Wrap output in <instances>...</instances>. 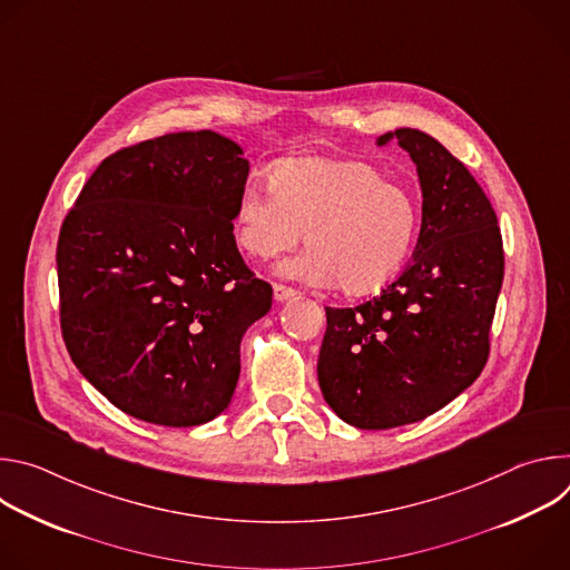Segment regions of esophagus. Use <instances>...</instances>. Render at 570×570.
<instances>
[{
	"label": "esophagus",
	"mask_w": 570,
	"mask_h": 570,
	"mask_svg": "<svg viewBox=\"0 0 570 570\" xmlns=\"http://www.w3.org/2000/svg\"><path fill=\"white\" fill-rule=\"evenodd\" d=\"M273 293H275V299H277V302H286V299L295 297V288L284 286V284H275V286H273Z\"/></svg>",
	"instance_id": "34e87169"
}]
</instances>
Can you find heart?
Here are the masks:
<instances>
[{"label": "heart", "mask_w": 570, "mask_h": 570, "mask_svg": "<svg viewBox=\"0 0 570 570\" xmlns=\"http://www.w3.org/2000/svg\"><path fill=\"white\" fill-rule=\"evenodd\" d=\"M415 189L358 159L293 157L271 174V191L246 189L234 207L236 246L262 262L304 240L308 250L279 273L311 286L365 295L392 282L417 243Z\"/></svg>", "instance_id": "b5f03b06"}]
</instances>
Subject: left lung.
Returning <instances> with one entry per match:
<instances>
[{"instance_id":"1","label":"left lung","mask_w":570,"mask_h":570,"mask_svg":"<svg viewBox=\"0 0 570 570\" xmlns=\"http://www.w3.org/2000/svg\"><path fill=\"white\" fill-rule=\"evenodd\" d=\"M409 150L422 187L413 259L376 297L327 311L317 381L347 424L420 422L464 392L490 356L503 284V238L490 198L435 137L396 128L376 139Z\"/></svg>"}]
</instances>
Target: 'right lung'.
Here are the masks:
<instances>
[{
	"instance_id": "obj_1",
	"label": "right lung",
	"mask_w": 570,
	"mask_h": 570,
	"mask_svg": "<svg viewBox=\"0 0 570 570\" xmlns=\"http://www.w3.org/2000/svg\"><path fill=\"white\" fill-rule=\"evenodd\" d=\"M248 159L212 132H171L106 157L58 236L67 352L112 405L159 426L220 415L240 338L273 304L232 234Z\"/></svg>"
}]
</instances>
